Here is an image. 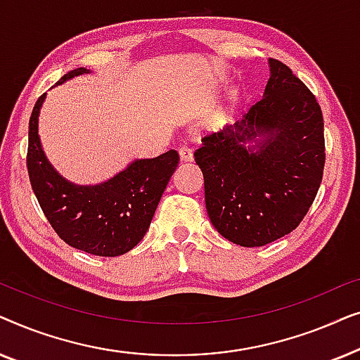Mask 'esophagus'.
<instances>
[{"label":"esophagus","mask_w":360,"mask_h":360,"mask_svg":"<svg viewBox=\"0 0 360 360\" xmlns=\"http://www.w3.org/2000/svg\"><path fill=\"white\" fill-rule=\"evenodd\" d=\"M179 154H180V160H184V162H191V160H193V152H191L190 147H186V146L180 147Z\"/></svg>","instance_id":"obj_1"}]
</instances>
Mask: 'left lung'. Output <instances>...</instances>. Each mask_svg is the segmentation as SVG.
<instances>
[{
  "label": "left lung",
  "mask_w": 360,
  "mask_h": 360,
  "mask_svg": "<svg viewBox=\"0 0 360 360\" xmlns=\"http://www.w3.org/2000/svg\"><path fill=\"white\" fill-rule=\"evenodd\" d=\"M269 67L264 96L244 120L206 134L193 154L211 223L243 248L274 243L302 223L326 160L316 98L285 63L270 58Z\"/></svg>",
  "instance_id": "8db88e82"
}]
</instances>
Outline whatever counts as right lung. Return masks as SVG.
<instances>
[{
    "instance_id": "add662e5",
    "label": "right lung",
    "mask_w": 360,
    "mask_h": 360,
    "mask_svg": "<svg viewBox=\"0 0 360 360\" xmlns=\"http://www.w3.org/2000/svg\"><path fill=\"white\" fill-rule=\"evenodd\" d=\"M75 68L60 82L88 73ZM46 93L34 105L29 120L27 174L34 195L58 238L83 252L116 257L136 248L149 229L152 216L170 176L179 165V152L134 160L100 185H75L49 164L37 134L39 111Z\"/></svg>"
}]
</instances>
